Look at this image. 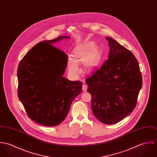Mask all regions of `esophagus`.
Segmentation results:
<instances>
[{
    "mask_svg": "<svg viewBox=\"0 0 157 157\" xmlns=\"http://www.w3.org/2000/svg\"><path fill=\"white\" fill-rule=\"evenodd\" d=\"M87 89H88V86L86 85V84H83V86H82V90H83V91H86L87 90Z\"/></svg>",
    "mask_w": 157,
    "mask_h": 157,
    "instance_id": "1",
    "label": "esophagus"
}]
</instances>
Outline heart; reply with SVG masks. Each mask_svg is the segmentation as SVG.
<instances>
[{"mask_svg":"<svg viewBox=\"0 0 157 157\" xmlns=\"http://www.w3.org/2000/svg\"><path fill=\"white\" fill-rule=\"evenodd\" d=\"M100 47L92 42L77 46L72 51L73 59L69 58L67 61V71L69 75L74 78L78 77L80 68L78 64L82 62L85 71L90 72L98 65L101 59Z\"/></svg>","mask_w":157,"mask_h":157,"instance_id":"heart-1","label":"heart"}]
</instances>
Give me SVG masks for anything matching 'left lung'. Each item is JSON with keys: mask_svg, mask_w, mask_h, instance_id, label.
<instances>
[{"mask_svg": "<svg viewBox=\"0 0 157 157\" xmlns=\"http://www.w3.org/2000/svg\"><path fill=\"white\" fill-rule=\"evenodd\" d=\"M108 59L86 79L95 117L106 124H115L133 111L142 77L134 55L111 37Z\"/></svg>", "mask_w": 157, "mask_h": 157, "instance_id": "1", "label": "left lung"}]
</instances>
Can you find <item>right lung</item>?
Returning <instances> with one entry per match:
<instances>
[{
    "label": "right lung",
    "instance_id": "add662e5",
    "mask_svg": "<svg viewBox=\"0 0 157 157\" xmlns=\"http://www.w3.org/2000/svg\"><path fill=\"white\" fill-rule=\"evenodd\" d=\"M68 36L35 45L17 69L18 97L28 117L46 126H56L66 118L73 100L82 91L81 82L63 77L67 56L52 46Z\"/></svg>",
    "mask_w": 157,
    "mask_h": 157
}]
</instances>
